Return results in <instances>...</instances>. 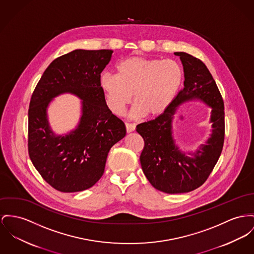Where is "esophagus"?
<instances>
[{
    "label": "esophagus",
    "instance_id": "1",
    "mask_svg": "<svg viewBox=\"0 0 254 254\" xmlns=\"http://www.w3.org/2000/svg\"><path fill=\"white\" fill-rule=\"evenodd\" d=\"M125 126H126V131H127V133H131V132L135 131V124H131V123H126V124H125Z\"/></svg>",
    "mask_w": 254,
    "mask_h": 254
}]
</instances>
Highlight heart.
Listing matches in <instances>:
<instances>
[{"label":"heart","instance_id":"heart-1","mask_svg":"<svg viewBox=\"0 0 254 254\" xmlns=\"http://www.w3.org/2000/svg\"><path fill=\"white\" fill-rule=\"evenodd\" d=\"M183 80V69L175 61L134 56L119 63L117 75L101 74L99 85L114 114H122L134 94L133 116L154 119L171 106Z\"/></svg>","mask_w":254,"mask_h":254}]
</instances>
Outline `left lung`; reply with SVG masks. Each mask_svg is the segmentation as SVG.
I'll list each match as a JSON object with an SVG mask.
<instances>
[{
  "instance_id": "obj_1",
  "label": "left lung",
  "mask_w": 254,
  "mask_h": 254,
  "mask_svg": "<svg viewBox=\"0 0 254 254\" xmlns=\"http://www.w3.org/2000/svg\"><path fill=\"white\" fill-rule=\"evenodd\" d=\"M184 68V88L160 117L140 123L136 132L143 137L139 161L147 180L167 193H183L201 186L216 166L224 141V105L220 90L202 62L190 54L176 52ZM199 100L212 108V133L194 153H183L175 143L172 121L177 107Z\"/></svg>"
}]
</instances>
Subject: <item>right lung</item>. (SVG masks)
I'll return each instance as SVG.
<instances>
[{"instance_id": "1", "label": "right lung", "mask_w": 254, "mask_h": 254, "mask_svg": "<svg viewBox=\"0 0 254 254\" xmlns=\"http://www.w3.org/2000/svg\"><path fill=\"white\" fill-rule=\"evenodd\" d=\"M112 50H74L53 61L34 88L29 109L28 149L42 178L64 192L82 191L103 175L108 153L126 135L122 120L108 108L99 85ZM71 93L82 102L77 127L56 135L47 110L51 100Z\"/></svg>"}]
</instances>
